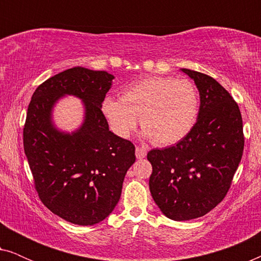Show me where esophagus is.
<instances>
[{"instance_id":"obj_1","label":"esophagus","mask_w":261,"mask_h":261,"mask_svg":"<svg viewBox=\"0 0 261 261\" xmlns=\"http://www.w3.org/2000/svg\"><path fill=\"white\" fill-rule=\"evenodd\" d=\"M135 155H137L138 159H144L146 155H147V149L146 147H140V146H138L137 148H135Z\"/></svg>"}]
</instances>
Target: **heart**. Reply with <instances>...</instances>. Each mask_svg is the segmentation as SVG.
<instances>
[{
	"mask_svg": "<svg viewBox=\"0 0 261 261\" xmlns=\"http://www.w3.org/2000/svg\"><path fill=\"white\" fill-rule=\"evenodd\" d=\"M199 98L195 84L172 77H146L123 89L121 98L107 97L102 114L110 129L126 139L140 116L144 137L160 146L180 141L192 129Z\"/></svg>",
	"mask_w": 261,
	"mask_h": 261,
	"instance_id": "heart-1",
	"label": "heart"
}]
</instances>
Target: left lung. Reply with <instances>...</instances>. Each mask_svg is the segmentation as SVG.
I'll return each mask as SVG.
<instances>
[{
	"mask_svg": "<svg viewBox=\"0 0 261 261\" xmlns=\"http://www.w3.org/2000/svg\"><path fill=\"white\" fill-rule=\"evenodd\" d=\"M181 71L199 91L197 121L178 144L147 153L153 169L149 191L174 221L197 219L222 201L245 145L240 109L229 92L208 74Z\"/></svg>",
	"mask_w": 261,
	"mask_h": 261,
	"instance_id": "obj_1",
	"label": "left lung"
}]
</instances>
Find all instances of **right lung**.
Wrapping results in <instances>:
<instances>
[{
    "label": "right lung",
    "mask_w": 261,
    "mask_h": 261,
    "mask_svg": "<svg viewBox=\"0 0 261 261\" xmlns=\"http://www.w3.org/2000/svg\"><path fill=\"white\" fill-rule=\"evenodd\" d=\"M114 76L76 66L48 78L34 91L23 128V148L41 202L63 220L94 226L109 216L135 162L129 140L109 130L101 107ZM82 99L85 120L72 134L51 120L63 95Z\"/></svg>",
    "instance_id": "add662e5"
}]
</instances>
